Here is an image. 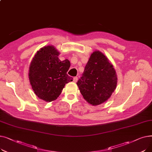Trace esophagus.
I'll use <instances>...</instances> for the list:
<instances>
[{
  "label": "esophagus",
  "instance_id": "34e87169",
  "mask_svg": "<svg viewBox=\"0 0 152 152\" xmlns=\"http://www.w3.org/2000/svg\"><path fill=\"white\" fill-rule=\"evenodd\" d=\"M77 77H73V81L75 82V83H76L77 81Z\"/></svg>",
  "mask_w": 152,
  "mask_h": 152
}]
</instances>
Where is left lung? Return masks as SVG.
Wrapping results in <instances>:
<instances>
[{
	"mask_svg": "<svg viewBox=\"0 0 152 152\" xmlns=\"http://www.w3.org/2000/svg\"><path fill=\"white\" fill-rule=\"evenodd\" d=\"M77 85L84 99L92 105L107 100L117 85V76L113 65L99 51L93 52L86 64Z\"/></svg>",
	"mask_w": 152,
	"mask_h": 152,
	"instance_id": "8db88e82",
	"label": "left lung"
}]
</instances>
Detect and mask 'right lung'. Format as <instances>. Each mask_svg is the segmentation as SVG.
Masks as SVG:
<instances>
[{"label": "right lung", "instance_id": "add662e5", "mask_svg": "<svg viewBox=\"0 0 152 152\" xmlns=\"http://www.w3.org/2000/svg\"><path fill=\"white\" fill-rule=\"evenodd\" d=\"M54 47H44L35 55L29 66L32 88L39 98L46 102L57 99L65 84L73 81L67 75L69 61H61Z\"/></svg>", "mask_w": 152, "mask_h": 152}]
</instances>
